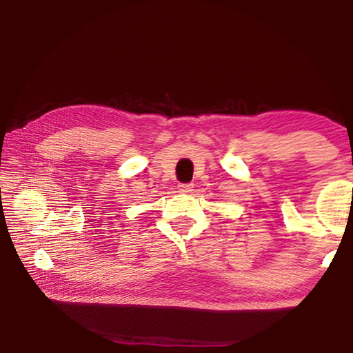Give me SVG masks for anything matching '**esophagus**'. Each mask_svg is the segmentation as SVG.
Returning <instances> with one entry per match:
<instances>
[{"mask_svg":"<svg viewBox=\"0 0 353 353\" xmlns=\"http://www.w3.org/2000/svg\"><path fill=\"white\" fill-rule=\"evenodd\" d=\"M178 190H180V192H185V194H188V192L192 191V183H181V185L178 186Z\"/></svg>","mask_w":353,"mask_h":353,"instance_id":"obj_1","label":"esophagus"}]
</instances>
